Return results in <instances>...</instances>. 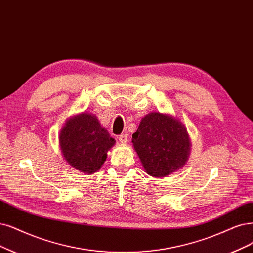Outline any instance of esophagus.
I'll use <instances>...</instances> for the list:
<instances>
[{
    "instance_id": "34e87169",
    "label": "esophagus",
    "mask_w": 253,
    "mask_h": 253,
    "mask_svg": "<svg viewBox=\"0 0 253 253\" xmlns=\"http://www.w3.org/2000/svg\"><path fill=\"white\" fill-rule=\"evenodd\" d=\"M118 139H119V142H120V143H122V144H126V143H127V141H128V135H127V134H121V135H119Z\"/></svg>"
}]
</instances>
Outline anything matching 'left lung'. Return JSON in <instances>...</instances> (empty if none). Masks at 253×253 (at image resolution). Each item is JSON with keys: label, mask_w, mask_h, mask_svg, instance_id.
<instances>
[{"label": "left lung", "mask_w": 253, "mask_h": 253, "mask_svg": "<svg viewBox=\"0 0 253 253\" xmlns=\"http://www.w3.org/2000/svg\"><path fill=\"white\" fill-rule=\"evenodd\" d=\"M134 150L147 174L162 178L186 164L191 153V138L179 119L162 112L145 116L132 134Z\"/></svg>", "instance_id": "left-lung-1"}]
</instances>
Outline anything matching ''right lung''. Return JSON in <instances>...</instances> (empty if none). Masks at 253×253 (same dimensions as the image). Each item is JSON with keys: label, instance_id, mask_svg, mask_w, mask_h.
I'll list each match as a JSON object with an SVG mask.
<instances>
[{"label": "right lung", "instance_id": "right-lung-1", "mask_svg": "<svg viewBox=\"0 0 253 253\" xmlns=\"http://www.w3.org/2000/svg\"><path fill=\"white\" fill-rule=\"evenodd\" d=\"M115 144V138L98 118L86 111L69 118L59 133V148L64 161L87 175L100 169Z\"/></svg>", "mask_w": 253, "mask_h": 253}]
</instances>
